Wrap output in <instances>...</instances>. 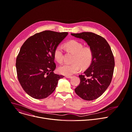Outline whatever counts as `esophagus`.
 <instances>
[{"instance_id":"obj_1","label":"esophagus","mask_w":132,"mask_h":132,"mask_svg":"<svg viewBox=\"0 0 132 132\" xmlns=\"http://www.w3.org/2000/svg\"><path fill=\"white\" fill-rule=\"evenodd\" d=\"M65 77H66L67 78H71V76H65Z\"/></svg>"}]
</instances>
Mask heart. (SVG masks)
Returning <instances> with one entry per match:
<instances>
[{
	"label": "heart",
	"instance_id": "obj_1",
	"mask_svg": "<svg viewBox=\"0 0 132 132\" xmlns=\"http://www.w3.org/2000/svg\"><path fill=\"white\" fill-rule=\"evenodd\" d=\"M67 49L75 54L73 64H64L59 66V73L66 76H71L82 69L90 66L93 60V52L88 46L83 47V44L75 40H70L65 44ZM54 58L59 63H62L64 59V50L61 45H58L54 51Z\"/></svg>",
	"mask_w": 132,
	"mask_h": 132
}]
</instances>
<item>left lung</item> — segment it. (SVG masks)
I'll return each mask as SVG.
<instances>
[{
	"label": "left lung",
	"mask_w": 132,
	"mask_h": 132,
	"mask_svg": "<svg viewBox=\"0 0 132 132\" xmlns=\"http://www.w3.org/2000/svg\"><path fill=\"white\" fill-rule=\"evenodd\" d=\"M84 40L93 52L92 64L79 75L80 81L75 89L82 99L92 101L98 98L111 82L115 66L114 57L109 43L101 36L91 32L71 34Z\"/></svg>",
	"instance_id": "left-lung-1"
}]
</instances>
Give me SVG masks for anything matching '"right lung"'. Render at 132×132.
<instances>
[{
    "mask_svg": "<svg viewBox=\"0 0 132 132\" xmlns=\"http://www.w3.org/2000/svg\"><path fill=\"white\" fill-rule=\"evenodd\" d=\"M68 35L45 30L28 38L20 48L16 58L18 79L23 89L35 99H44L55 90L58 81L64 77L54 73V53Z\"/></svg>",
    "mask_w": 132,
    "mask_h": 132,
    "instance_id": "obj_1",
    "label": "right lung"
}]
</instances>
